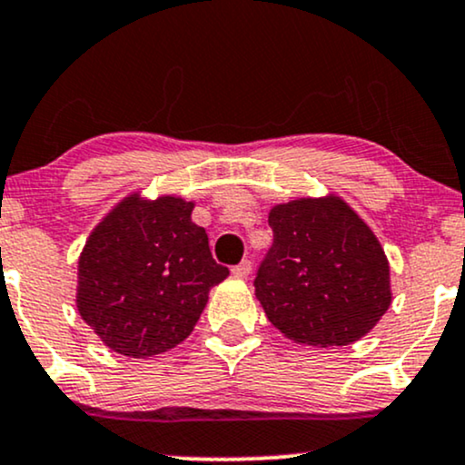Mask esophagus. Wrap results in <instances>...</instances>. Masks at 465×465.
I'll return each instance as SVG.
<instances>
[{
  "instance_id": "esophagus-1",
  "label": "esophagus",
  "mask_w": 465,
  "mask_h": 465,
  "mask_svg": "<svg viewBox=\"0 0 465 465\" xmlns=\"http://www.w3.org/2000/svg\"><path fill=\"white\" fill-rule=\"evenodd\" d=\"M232 273L236 275V277H247L251 273V262H249V260H242V262L233 266Z\"/></svg>"
}]
</instances>
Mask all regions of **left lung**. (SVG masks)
I'll use <instances>...</instances> for the list:
<instances>
[{"instance_id": "8db88e82", "label": "left lung", "mask_w": 465, "mask_h": 465, "mask_svg": "<svg viewBox=\"0 0 465 465\" xmlns=\"http://www.w3.org/2000/svg\"><path fill=\"white\" fill-rule=\"evenodd\" d=\"M273 247L255 275L269 322L295 343L330 348L365 336L391 306L385 249L341 196L271 207Z\"/></svg>"}]
</instances>
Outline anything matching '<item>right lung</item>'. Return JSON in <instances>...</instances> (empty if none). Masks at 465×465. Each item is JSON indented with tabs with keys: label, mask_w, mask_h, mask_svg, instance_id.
<instances>
[{
	"label": "right lung",
	"mask_w": 465,
	"mask_h": 465,
	"mask_svg": "<svg viewBox=\"0 0 465 465\" xmlns=\"http://www.w3.org/2000/svg\"><path fill=\"white\" fill-rule=\"evenodd\" d=\"M181 196L122 199L78 258L76 308L109 350L146 359L177 348L199 322L210 288L229 275Z\"/></svg>",
	"instance_id": "1"
}]
</instances>
